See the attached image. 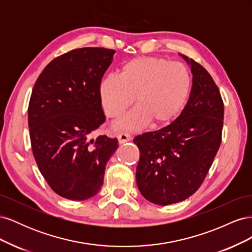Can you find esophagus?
Instances as JSON below:
<instances>
[{
	"label": "esophagus",
	"mask_w": 252,
	"mask_h": 252,
	"mask_svg": "<svg viewBox=\"0 0 252 252\" xmlns=\"http://www.w3.org/2000/svg\"><path fill=\"white\" fill-rule=\"evenodd\" d=\"M118 140H119L120 144H124V143L129 142L131 140V135L126 133V132H122L118 135Z\"/></svg>",
	"instance_id": "obj_1"
}]
</instances>
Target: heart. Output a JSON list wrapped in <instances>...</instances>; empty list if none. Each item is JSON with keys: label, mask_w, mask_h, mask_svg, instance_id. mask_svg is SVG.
Listing matches in <instances>:
<instances>
[{"label": "heart", "mask_w": 252, "mask_h": 252, "mask_svg": "<svg viewBox=\"0 0 252 252\" xmlns=\"http://www.w3.org/2000/svg\"><path fill=\"white\" fill-rule=\"evenodd\" d=\"M191 88V75L182 63L164 58L140 57L121 67L120 74H108L100 84L103 109L119 118L132 103L139 104L117 122L118 129H138L151 120L167 124L184 108Z\"/></svg>", "instance_id": "heart-1"}]
</instances>
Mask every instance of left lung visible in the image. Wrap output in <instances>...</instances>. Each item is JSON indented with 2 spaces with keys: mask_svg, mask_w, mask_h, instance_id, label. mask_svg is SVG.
Listing matches in <instances>:
<instances>
[{
  "mask_svg": "<svg viewBox=\"0 0 252 252\" xmlns=\"http://www.w3.org/2000/svg\"><path fill=\"white\" fill-rule=\"evenodd\" d=\"M188 102L172 123L135 136L136 185L149 202L166 206L192 195L207 175L222 142L224 103L217 84L194 60Z\"/></svg>",
  "mask_w": 252,
  "mask_h": 252,
  "instance_id": "1",
  "label": "left lung"
}]
</instances>
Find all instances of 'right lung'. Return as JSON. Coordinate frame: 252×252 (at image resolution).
<instances>
[{"instance_id": "obj_1", "label": "right lung", "mask_w": 252, "mask_h": 252, "mask_svg": "<svg viewBox=\"0 0 252 252\" xmlns=\"http://www.w3.org/2000/svg\"><path fill=\"white\" fill-rule=\"evenodd\" d=\"M114 50L73 49L52 60L37 78L28 127L37 167L57 194L72 201L95 195L118 140L90 134L105 122L100 84Z\"/></svg>"}]
</instances>
